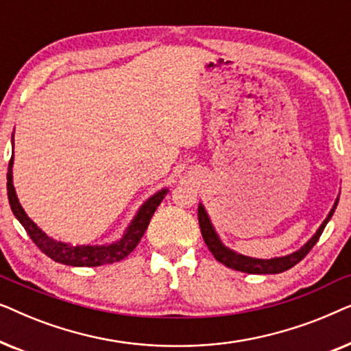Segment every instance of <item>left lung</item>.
<instances>
[{"mask_svg": "<svg viewBox=\"0 0 351 351\" xmlns=\"http://www.w3.org/2000/svg\"><path fill=\"white\" fill-rule=\"evenodd\" d=\"M337 203H339V199L335 201L334 208L330 209L328 219H326L323 225L318 228V232L315 233V237L311 238L310 241L300 249V251H297L286 257L268 258V261H265V258H252V257L241 256V254H237V252L230 251L228 247H225L223 244L220 243L217 234H215L213 225H210L208 214H206V210L201 204L198 208V220H199L201 234H203L206 246H208L209 251L213 252V256L217 258L220 263H223V265L228 268H233V270L251 273V275H275V273H282V271L289 270V268H292L294 265H297V263H299L302 258H304L306 254L311 251V247L318 243V239L321 237V233H323L326 223H328L329 219L332 217L334 210H335V208H337Z\"/></svg>", "mask_w": 351, "mask_h": 351, "instance_id": "obj_1", "label": "left lung"}]
</instances>
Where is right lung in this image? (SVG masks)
<instances>
[{
	"instance_id": "add662e5",
	"label": "right lung",
	"mask_w": 351,
	"mask_h": 351,
	"mask_svg": "<svg viewBox=\"0 0 351 351\" xmlns=\"http://www.w3.org/2000/svg\"><path fill=\"white\" fill-rule=\"evenodd\" d=\"M167 190L158 191L156 195H153L150 199L145 201V204L138 209V213L134 220L129 225V228L124 233V237L119 241L110 244V246H70V244L54 241V239L47 237V234L36 227V223H33L25 210L22 209L21 203H19L16 190L12 185V156L9 161L8 167V198L9 204L14 215H16L19 222L22 223V227L25 228L28 237L32 238V241L46 254L47 257H51L52 261L65 263V265L71 267H99L105 265V263H113L123 261L124 257H128L136 246L141 241V238L145 233V230L150 223V219L155 214L158 206L161 204L162 198H165Z\"/></svg>"
}]
</instances>
